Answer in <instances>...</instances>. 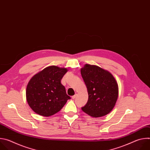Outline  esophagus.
Masks as SVG:
<instances>
[{"instance_id":"34e87169","label":"esophagus","mask_w":150,"mask_h":150,"mask_svg":"<svg viewBox=\"0 0 150 150\" xmlns=\"http://www.w3.org/2000/svg\"><path fill=\"white\" fill-rule=\"evenodd\" d=\"M76 96H77V93H75V95H74V96H72V99H75V98H76Z\"/></svg>"}]
</instances>
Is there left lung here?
Masks as SVG:
<instances>
[{
    "label": "left lung",
    "instance_id": "1",
    "mask_svg": "<svg viewBox=\"0 0 150 150\" xmlns=\"http://www.w3.org/2000/svg\"><path fill=\"white\" fill-rule=\"evenodd\" d=\"M86 85L88 100L82 110L93 117L109 113L116 103L118 85L112 74L97 66L85 64L81 69Z\"/></svg>",
    "mask_w": 150,
    "mask_h": 150
}]
</instances>
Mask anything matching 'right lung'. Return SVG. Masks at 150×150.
<instances>
[{
  "label": "right lung",
  "mask_w": 150,
  "mask_h": 150,
  "mask_svg": "<svg viewBox=\"0 0 150 150\" xmlns=\"http://www.w3.org/2000/svg\"><path fill=\"white\" fill-rule=\"evenodd\" d=\"M67 71V68L50 66L31 78L27 86L26 98L35 113L46 117L53 115L71 99L60 83Z\"/></svg>",
  "instance_id": "right-lung-1"
}]
</instances>
